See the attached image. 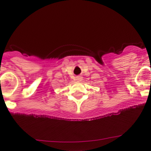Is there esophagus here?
Returning <instances> with one entry per match:
<instances>
[{
	"mask_svg": "<svg viewBox=\"0 0 151 151\" xmlns=\"http://www.w3.org/2000/svg\"><path fill=\"white\" fill-rule=\"evenodd\" d=\"M75 80L78 82H81L83 80V77H82V76H77L76 77Z\"/></svg>",
	"mask_w": 151,
	"mask_h": 151,
	"instance_id": "obj_1",
	"label": "esophagus"
}]
</instances>
